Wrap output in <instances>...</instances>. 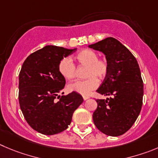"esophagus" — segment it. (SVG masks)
<instances>
[{"instance_id":"1","label":"esophagus","mask_w":158,"mask_h":158,"mask_svg":"<svg viewBox=\"0 0 158 158\" xmlns=\"http://www.w3.org/2000/svg\"><path fill=\"white\" fill-rule=\"evenodd\" d=\"M83 97L84 101H86V100L89 99V96H83V97Z\"/></svg>"}]
</instances>
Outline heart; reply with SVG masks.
Here are the masks:
<instances>
[{
    "mask_svg": "<svg viewBox=\"0 0 158 158\" xmlns=\"http://www.w3.org/2000/svg\"><path fill=\"white\" fill-rule=\"evenodd\" d=\"M98 53L94 50L84 49L76 55L80 66L86 67L85 80H77L68 85L69 91L87 96L98 86V80L104 79L109 70L108 61L104 57H98ZM58 71L64 79L71 80L76 76V67L70 57H64L58 64Z\"/></svg>",
    "mask_w": 158,
    "mask_h": 158,
    "instance_id": "1",
    "label": "heart"
}]
</instances>
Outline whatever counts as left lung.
<instances>
[{"mask_svg": "<svg viewBox=\"0 0 158 158\" xmlns=\"http://www.w3.org/2000/svg\"><path fill=\"white\" fill-rule=\"evenodd\" d=\"M89 48L104 53L109 64L107 75L97 92L110 97L96 100L94 125L105 135L118 136L132 127L142 108L140 69L132 53L114 38L107 37Z\"/></svg>", "mask_w": 158, "mask_h": 158, "instance_id": "8db88e82", "label": "left lung"}]
</instances>
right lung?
<instances>
[{
    "label": "right lung",
    "mask_w": 158,
    "mask_h": 158,
    "mask_svg": "<svg viewBox=\"0 0 158 158\" xmlns=\"http://www.w3.org/2000/svg\"><path fill=\"white\" fill-rule=\"evenodd\" d=\"M76 51L57 46H46L25 60L19 78V101L29 126L44 135H54L65 130L72 114L83 102L82 96L72 92L57 97L65 85L58 71L61 59ZM63 94V93H62Z\"/></svg>",
    "instance_id": "add662e5"
}]
</instances>
